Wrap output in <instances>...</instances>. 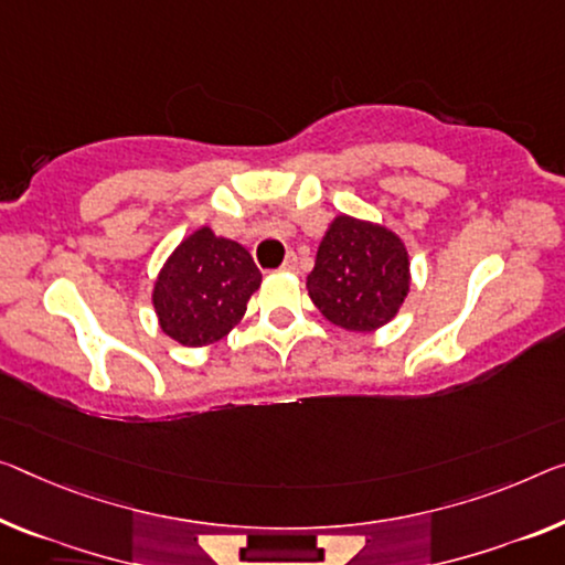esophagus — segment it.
I'll use <instances>...</instances> for the list:
<instances>
[{
	"label": "esophagus",
	"mask_w": 565,
	"mask_h": 565,
	"mask_svg": "<svg viewBox=\"0 0 565 565\" xmlns=\"http://www.w3.org/2000/svg\"><path fill=\"white\" fill-rule=\"evenodd\" d=\"M282 273H298V257H295V253H290L288 257H285V263L280 265Z\"/></svg>",
	"instance_id": "obj_1"
}]
</instances>
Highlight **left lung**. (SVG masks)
Returning <instances> with one entry per match:
<instances>
[{
	"label": "left lung",
	"mask_w": 565,
	"mask_h": 565,
	"mask_svg": "<svg viewBox=\"0 0 565 565\" xmlns=\"http://www.w3.org/2000/svg\"><path fill=\"white\" fill-rule=\"evenodd\" d=\"M306 288L333 326L351 333L379 331L409 295V249L386 224L338 214L320 239Z\"/></svg>",
	"instance_id": "obj_1"
}]
</instances>
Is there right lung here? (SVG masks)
I'll return each mask as SVG.
<instances>
[{
    "mask_svg": "<svg viewBox=\"0 0 565 565\" xmlns=\"http://www.w3.org/2000/svg\"><path fill=\"white\" fill-rule=\"evenodd\" d=\"M263 282L253 255L210 224L177 245L156 275L151 302L159 328L189 349L222 341Z\"/></svg>",
    "mask_w": 565,
    "mask_h": 565,
    "instance_id": "add662e5",
    "label": "right lung"
}]
</instances>
